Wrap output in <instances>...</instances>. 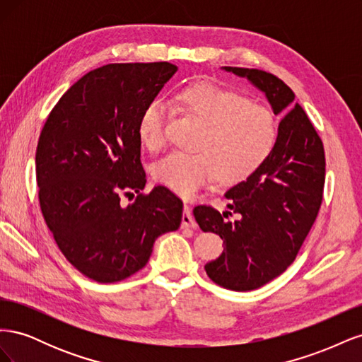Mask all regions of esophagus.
Listing matches in <instances>:
<instances>
[{
    "label": "esophagus",
    "instance_id": "obj_1",
    "mask_svg": "<svg viewBox=\"0 0 362 362\" xmlns=\"http://www.w3.org/2000/svg\"><path fill=\"white\" fill-rule=\"evenodd\" d=\"M196 221L192 214V208L189 204H184V213H182V228H196Z\"/></svg>",
    "mask_w": 362,
    "mask_h": 362
}]
</instances>
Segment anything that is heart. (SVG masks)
Returning a JSON list of instances; mask_svg holds the SVG:
<instances>
[{
  "label": "heart",
  "mask_w": 362,
  "mask_h": 362,
  "mask_svg": "<svg viewBox=\"0 0 362 362\" xmlns=\"http://www.w3.org/2000/svg\"><path fill=\"white\" fill-rule=\"evenodd\" d=\"M172 107L198 119L204 129L194 154L172 152L154 169L158 182L190 196L218 175L225 182L240 181L255 172L276 144L278 125L269 108L249 104L234 92L213 84H194L175 93ZM168 107L151 103L141 113L139 134L149 151L166 145Z\"/></svg>",
  "instance_id": "heart-1"
}]
</instances>
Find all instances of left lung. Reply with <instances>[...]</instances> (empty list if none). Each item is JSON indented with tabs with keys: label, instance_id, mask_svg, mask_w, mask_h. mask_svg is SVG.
I'll list each match as a JSON object with an SVG mask.
<instances>
[{
	"label": "left lung",
	"instance_id": "obj_1",
	"mask_svg": "<svg viewBox=\"0 0 362 362\" xmlns=\"http://www.w3.org/2000/svg\"><path fill=\"white\" fill-rule=\"evenodd\" d=\"M266 93L281 115L276 144L249 177L225 193L229 211L194 206L202 231L221 235L222 255L206 262L208 278L234 291H249L279 276L294 261L319 214L325 185V149L294 93L276 75L259 69L225 66ZM238 214V221L227 214Z\"/></svg>",
	"mask_w": 362,
	"mask_h": 362
}]
</instances>
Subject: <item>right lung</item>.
<instances>
[{"instance_id": "1", "label": "right lung", "mask_w": 362, "mask_h": 362, "mask_svg": "<svg viewBox=\"0 0 362 362\" xmlns=\"http://www.w3.org/2000/svg\"><path fill=\"white\" fill-rule=\"evenodd\" d=\"M178 68L112 63L90 71L54 105L36 149L43 218L71 264L96 282L144 269L157 237L177 231L182 201L164 185L141 193L139 122ZM137 192L136 199L125 204Z\"/></svg>"}]
</instances>
